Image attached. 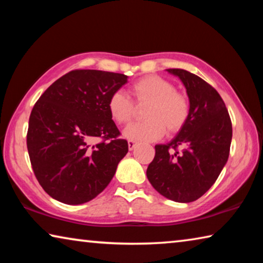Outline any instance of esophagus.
I'll use <instances>...</instances> for the list:
<instances>
[{
  "mask_svg": "<svg viewBox=\"0 0 263 263\" xmlns=\"http://www.w3.org/2000/svg\"><path fill=\"white\" fill-rule=\"evenodd\" d=\"M127 144H128V149L132 151V149H135V147L138 145V142L135 140H128Z\"/></svg>",
  "mask_w": 263,
  "mask_h": 263,
  "instance_id": "1",
  "label": "esophagus"
}]
</instances>
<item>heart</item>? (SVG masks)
Returning <instances> with one entry per match:
<instances>
[{"label":"heart","mask_w":263,"mask_h":263,"mask_svg":"<svg viewBox=\"0 0 263 263\" xmlns=\"http://www.w3.org/2000/svg\"><path fill=\"white\" fill-rule=\"evenodd\" d=\"M132 102L122 91H114L108 100V111L112 121L126 125L136 116V107L144 110L145 122L126 127L124 136L132 140L153 141L164 132L173 136L185 126L190 116V102L176 90L175 84L159 75H146L130 86Z\"/></svg>","instance_id":"1"}]
</instances>
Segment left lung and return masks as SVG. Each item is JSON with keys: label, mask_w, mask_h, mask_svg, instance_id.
Segmentation results:
<instances>
[{"label": "left lung", "mask_w": 263, "mask_h": 263, "mask_svg": "<svg viewBox=\"0 0 263 263\" xmlns=\"http://www.w3.org/2000/svg\"><path fill=\"white\" fill-rule=\"evenodd\" d=\"M167 70L183 82L190 116L169 144L155 146L146 175L164 197L189 203L211 188L228 161L232 123L224 101L211 84L185 69Z\"/></svg>", "instance_id": "1"}]
</instances>
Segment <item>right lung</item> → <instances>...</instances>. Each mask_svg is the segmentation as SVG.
<instances>
[{"mask_svg":"<svg viewBox=\"0 0 263 263\" xmlns=\"http://www.w3.org/2000/svg\"><path fill=\"white\" fill-rule=\"evenodd\" d=\"M126 82L124 74L74 69L35 102L26 146L35 179L57 201L86 203L110 183L128 145L110 117L108 100Z\"/></svg>","mask_w":263,"mask_h":263,"instance_id":"right-lung-1","label":"right lung"}]
</instances>
